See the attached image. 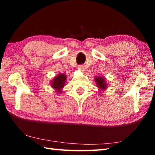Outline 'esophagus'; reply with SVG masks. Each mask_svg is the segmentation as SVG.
Segmentation results:
<instances>
[{
	"instance_id": "34e87169",
	"label": "esophagus",
	"mask_w": 155,
	"mask_h": 155,
	"mask_svg": "<svg viewBox=\"0 0 155 155\" xmlns=\"http://www.w3.org/2000/svg\"><path fill=\"white\" fill-rule=\"evenodd\" d=\"M78 70H79V71H84V68L83 65H78Z\"/></svg>"
}]
</instances>
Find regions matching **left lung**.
Listing matches in <instances>:
<instances>
[{
  "mask_svg": "<svg viewBox=\"0 0 155 155\" xmlns=\"http://www.w3.org/2000/svg\"><path fill=\"white\" fill-rule=\"evenodd\" d=\"M95 82L97 87L99 88L100 91L106 90L107 88V83L106 82V78L101 77V76H96L94 78Z\"/></svg>",
  "mask_w": 155,
  "mask_h": 155,
  "instance_id": "1",
  "label": "left lung"
}]
</instances>
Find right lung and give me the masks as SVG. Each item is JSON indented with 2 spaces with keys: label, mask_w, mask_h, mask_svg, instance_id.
Returning a JSON list of instances; mask_svg holds the SVG:
<instances>
[{
  "label": "right lung",
  "mask_w": 155,
  "mask_h": 155,
  "mask_svg": "<svg viewBox=\"0 0 155 155\" xmlns=\"http://www.w3.org/2000/svg\"><path fill=\"white\" fill-rule=\"evenodd\" d=\"M66 78V75L65 73H60L58 75L55 76L54 79L51 80V86L58 94L62 92V88L65 86V81L67 79Z\"/></svg>",
  "instance_id": "right-lung-1"
}]
</instances>
